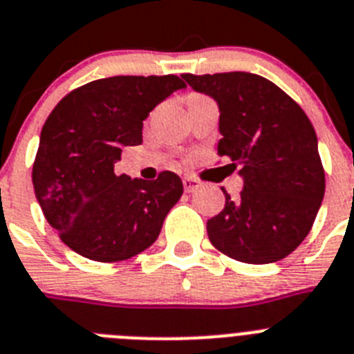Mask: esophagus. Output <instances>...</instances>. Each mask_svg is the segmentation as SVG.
<instances>
[{
    "instance_id": "esophagus-1",
    "label": "esophagus",
    "mask_w": 354,
    "mask_h": 354,
    "mask_svg": "<svg viewBox=\"0 0 354 354\" xmlns=\"http://www.w3.org/2000/svg\"><path fill=\"white\" fill-rule=\"evenodd\" d=\"M183 187H185L187 192H194L199 187V181L194 180L192 176H183Z\"/></svg>"
}]
</instances>
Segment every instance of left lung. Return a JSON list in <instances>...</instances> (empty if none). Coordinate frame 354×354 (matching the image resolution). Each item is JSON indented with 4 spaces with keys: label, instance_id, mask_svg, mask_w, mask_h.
Here are the masks:
<instances>
[{
    "label": "left lung",
    "instance_id": "obj_1",
    "mask_svg": "<svg viewBox=\"0 0 354 354\" xmlns=\"http://www.w3.org/2000/svg\"><path fill=\"white\" fill-rule=\"evenodd\" d=\"M219 103L217 155L241 165L244 189L208 219L212 245L244 263L278 262L313 226L324 198L317 135L305 110L278 85L251 73L183 75Z\"/></svg>",
    "mask_w": 354,
    "mask_h": 354
}]
</instances>
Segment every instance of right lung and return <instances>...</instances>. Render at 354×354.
I'll return each mask as SVG.
<instances>
[{
	"label": "right lung",
	"instance_id": "right-lung-1",
	"mask_svg": "<svg viewBox=\"0 0 354 354\" xmlns=\"http://www.w3.org/2000/svg\"><path fill=\"white\" fill-rule=\"evenodd\" d=\"M185 82L174 75L110 76L58 101L33 162L37 201L60 241L96 262H121L156 241L183 194L173 171L156 180L113 173L122 147L142 142V121Z\"/></svg>",
	"mask_w": 354,
	"mask_h": 354
}]
</instances>
